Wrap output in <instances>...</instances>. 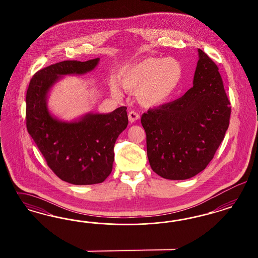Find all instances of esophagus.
Listing matches in <instances>:
<instances>
[{
    "label": "esophagus",
    "instance_id": "1",
    "mask_svg": "<svg viewBox=\"0 0 258 258\" xmlns=\"http://www.w3.org/2000/svg\"><path fill=\"white\" fill-rule=\"evenodd\" d=\"M139 119H140V115L135 110H132V111L128 112V120H130V122L133 123V122H135V121H137Z\"/></svg>",
    "mask_w": 258,
    "mask_h": 258
}]
</instances>
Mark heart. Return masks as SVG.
<instances>
[{
	"instance_id": "1",
	"label": "heart",
	"mask_w": 258,
	"mask_h": 258,
	"mask_svg": "<svg viewBox=\"0 0 258 258\" xmlns=\"http://www.w3.org/2000/svg\"><path fill=\"white\" fill-rule=\"evenodd\" d=\"M183 78L181 63L173 57L149 56L121 72L120 83L125 91L136 94L146 106H158L167 101L180 88ZM113 95L121 92L117 82L110 84Z\"/></svg>"
}]
</instances>
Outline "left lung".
I'll return each mask as SVG.
<instances>
[{"label":"left lung","instance_id":"obj_1","mask_svg":"<svg viewBox=\"0 0 258 258\" xmlns=\"http://www.w3.org/2000/svg\"><path fill=\"white\" fill-rule=\"evenodd\" d=\"M194 81L175 101L149 109L141 118L149 164L168 180H186L203 171L224 139L230 100L219 67L199 49Z\"/></svg>","mask_w":258,"mask_h":258}]
</instances>
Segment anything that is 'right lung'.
<instances>
[{"mask_svg": "<svg viewBox=\"0 0 258 258\" xmlns=\"http://www.w3.org/2000/svg\"><path fill=\"white\" fill-rule=\"evenodd\" d=\"M99 58L65 60L38 71L26 93V127L47 165L60 180L72 184L101 183L109 176L113 148L128 124L125 107L107 114H87L78 122L65 123L52 117L46 107L48 90L61 75L85 74Z\"/></svg>", "mask_w": 258, "mask_h": 258, "instance_id": "1", "label": "right lung"}]
</instances>
